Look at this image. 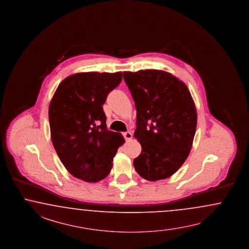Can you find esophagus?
<instances>
[{
    "label": "esophagus",
    "mask_w": 249,
    "mask_h": 249,
    "mask_svg": "<svg viewBox=\"0 0 249 249\" xmlns=\"http://www.w3.org/2000/svg\"><path fill=\"white\" fill-rule=\"evenodd\" d=\"M123 136H124V139H125L126 141H128L130 139H132V137H133V135H132L130 132H125V133H124V134H123Z\"/></svg>",
    "instance_id": "obj_1"
}]
</instances>
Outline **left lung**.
I'll list each match as a JSON object with an SVG mask.
<instances>
[{"instance_id":"1","label":"left lung","mask_w":249,"mask_h":249,"mask_svg":"<svg viewBox=\"0 0 249 249\" xmlns=\"http://www.w3.org/2000/svg\"><path fill=\"white\" fill-rule=\"evenodd\" d=\"M135 101V137L142 146L134 160L137 173L156 181L172 176L187 160L197 126L192 95L182 81L157 70L124 71Z\"/></svg>"}]
</instances>
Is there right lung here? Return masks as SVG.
<instances>
[{
  "label": "right lung",
  "instance_id": "right-lung-1",
  "mask_svg": "<svg viewBox=\"0 0 249 249\" xmlns=\"http://www.w3.org/2000/svg\"><path fill=\"white\" fill-rule=\"evenodd\" d=\"M122 79V72L73 74L58 85L50 102L48 118L56 154L67 170L84 181L107 177L124 143L121 134L106 127L103 109Z\"/></svg>",
  "mask_w": 249,
  "mask_h": 249
}]
</instances>
